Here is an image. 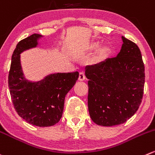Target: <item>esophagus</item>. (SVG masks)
<instances>
[{
    "mask_svg": "<svg viewBox=\"0 0 155 155\" xmlns=\"http://www.w3.org/2000/svg\"><path fill=\"white\" fill-rule=\"evenodd\" d=\"M85 79V76L83 73H80L79 75V81H84Z\"/></svg>",
    "mask_w": 155,
    "mask_h": 155,
    "instance_id": "esophagus-1",
    "label": "esophagus"
}]
</instances>
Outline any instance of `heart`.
<instances>
[{
    "mask_svg": "<svg viewBox=\"0 0 155 155\" xmlns=\"http://www.w3.org/2000/svg\"><path fill=\"white\" fill-rule=\"evenodd\" d=\"M101 46V42L99 41H94L89 44V45L87 47L85 51H94L96 49L98 48ZM111 50L110 47L107 45L102 46L101 48L98 49L97 54L94 58V61L97 64H103V63L106 62L111 55Z\"/></svg>",
    "mask_w": 155,
    "mask_h": 155,
    "instance_id": "obj_1",
    "label": "heart"
}]
</instances>
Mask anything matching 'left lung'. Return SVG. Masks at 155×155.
I'll use <instances>...</instances> for the list:
<instances>
[{
  "label": "left lung",
  "mask_w": 155,
  "mask_h": 155,
  "mask_svg": "<svg viewBox=\"0 0 155 155\" xmlns=\"http://www.w3.org/2000/svg\"><path fill=\"white\" fill-rule=\"evenodd\" d=\"M122 41L116 58L85 69L88 79V112L99 126L124 124L136 114L142 102L145 67L141 51L124 36Z\"/></svg>",
  "instance_id": "left-lung-1"
}]
</instances>
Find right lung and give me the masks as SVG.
<instances>
[{"mask_svg":"<svg viewBox=\"0 0 155 155\" xmlns=\"http://www.w3.org/2000/svg\"><path fill=\"white\" fill-rule=\"evenodd\" d=\"M44 36L32 34L19 41L13 51L8 84L15 110L24 120L40 127H51L62 117L64 100L79 78L78 72L55 73L39 81L26 79L21 64V54L35 48Z\"/></svg>","mask_w":155,"mask_h":155,"instance_id":"obj_1","label":"right lung"}]
</instances>
